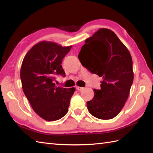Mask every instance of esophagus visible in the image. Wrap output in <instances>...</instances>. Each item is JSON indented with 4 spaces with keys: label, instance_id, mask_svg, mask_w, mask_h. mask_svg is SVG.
<instances>
[{
    "label": "esophagus",
    "instance_id": "esophagus-1",
    "mask_svg": "<svg viewBox=\"0 0 153 153\" xmlns=\"http://www.w3.org/2000/svg\"><path fill=\"white\" fill-rule=\"evenodd\" d=\"M83 87H79V86H76V89L77 91H82L83 90Z\"/></svg>",
    "mask_w": 153,
    "mask_h": 153
}]
</instances>
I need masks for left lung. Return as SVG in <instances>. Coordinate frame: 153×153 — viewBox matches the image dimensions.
I'll use <instances>...</instances> for the list:
<instances>
[{"label":"left lung","mask_w":153,"mask_h":153,"mask_svg":"<svg viewBox=\"0 0 153 153\" xmlns=\"http://www.w3.org/2000/svg\"><path fill=\"white\" fill-rule=\"evenodd\" d=\"M85 43L78 55L81 63L102 78L101 88L93 89L94 97L87 102V109L97 118L112 119L124 106L134 82L131 54L106 28L99 29Z\"/></svg>","instance_id":"left-lung-1"}]
</instances>
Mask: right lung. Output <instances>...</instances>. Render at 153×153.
<instances>
[{
  "label": "right lung",
  "mask_w": 153,
  "mask_h": 153,
  "mask_svg": "<svg viewBox=\"0 0 153 153\" xmlns=\"http://www.w3.org/2000/svg\"><path fill=\"white\" fill-rule=\"evenodd\" d=\"M72 46L41 41L23 60L20 77L23 91L34 111L46 121H55L66 114L76 89L57 87L55 76H65L62 60Z\"/></svg>",
  "instance_id": "add662e5"
}]
</instances>
